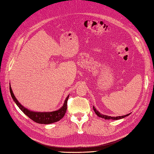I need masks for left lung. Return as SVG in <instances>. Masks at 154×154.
Listing matches in <instances>:
<instances>
[{"mask_svg":"<svg viewBox=\"0 0 154 154\" xmlns=\"http://www.w3.org/2000/svg\"><path fill=\"white\" fill-rule=\"evenodd\" d=\"M93 109L94 111V112H95V114H97V115L99 116V117H100V118H103V119H104L105 120H119V119H124V118H125L126 116H129L130 113L128 114H126V115H123V116H107V115H104V114H100L99 111H98L95 108H94V106H93Z\"/></svg>","mask_w":154,"mask_h":154,"instance_id":"left-lung-1","label":"left lung"}]
</instances>
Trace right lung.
Here are the masks:
<instances>
[{
    "mask_svg": "<svg viewBox=\"0 0 154 154\" xmlns=\"http://www.w3.org/2000/svg\"><path fill=\"white\" fill-rule=\"evenodd\" d=\"M10 92H11V94L13 100L14 101L16 105L19 107V109H20L26 115L30 118V119L38 124H49L54 122H56L57 121L60 120L64 116L65 112H66L67 100L69 94L67 97L66 99L64 101L63 105L62 106L60 109L55 111H52V112H34V111L28 110L24 106H22V104L18 102V100L16 99V97L14 96V93L12 92L11 85H10Z\"/></svg>",
    "mask_w": 154,
    "mask_h": 154,
    "instance_id": "add662e5",
    "label": "right lung"
}]
</instances>
